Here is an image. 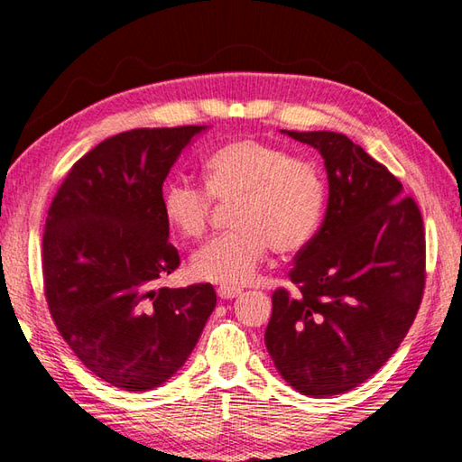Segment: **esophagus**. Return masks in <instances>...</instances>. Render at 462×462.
Instances as JSON below:
<instances>
[{"label": "esophagus", "mask_w": 462, "mask_h": 462, "mask_svg": "<svg viewBox=\"0 0 462 462\" xmlns=\"http://www.w3.org/2000/svg\"><path fill=\"white\" fill-rule=\"evenodd\" d=\"M216 293L220 300H234V297H238L242 293L240 287H226V285H220L216 289Z\"/></svg>", "instance_id": "1"}]
</instances>
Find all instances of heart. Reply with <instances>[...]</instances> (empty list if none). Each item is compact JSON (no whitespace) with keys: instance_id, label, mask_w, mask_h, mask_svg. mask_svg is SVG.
I'll return each instance as SVG.
<instances>
[{"instance_id":"obj_1","label":"heart","mask_w":462,"mask_h":462,"mask_svg":"<svg viewBox=\"0 0 462 462\" xmlns=\"http://www.w3.org/2000/svg\"><path fill=\"white\" fill-rule=\"evenodd\" d=\"M203 181L169 183L162 214L179 236L199 238L214 199H232L236 228L203 245L191 259L195 279L238 287L253 281L269 248L279 254L301 250L314 238L326 206V185L314 162L293 159L285 148L259 138L217 146L203 161Z\"/></svg>"}]
</instances>
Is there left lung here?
I'll use <instances>...</instances> for the list:
<instances>
[{"instance_id":"1","label":"left lung","mask_w":462,"mask_h":462,"mask_svg":"<svg viewBox=\"0 0 462 462\" xmlns=\"http://www.w3.org/2000/svg\"><path fill=\"white\" fill-rule=\"evenodd\" d=\"M283 134L322 154L330 193L322 226L289 271L297 291L273 293L264 344L295 391L330 397L400 348L424 295L426 232L418 203L348 136Z\"/></svg>"}]
</instances>
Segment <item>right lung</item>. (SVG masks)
<instances>
[{
  "label": "right lung",
  "mask_w": 462,
  "mask_h": 462,
  "mask_svg": "<svg viewBox=\"0 0 462 462\" xmlns=\"http://www.w3.org/2000/svg\"><path fill=\"white\" fill-rule=\"evenodd\" d=\"M203 130L136 128L104 140L69 171L46 216L51 316L75 356L114 387L146 391L173 377L216 308L209 283L159 287L181 263L162 183Z\"/></svg>",
  "instance_id": "1"
}]
</instances>
